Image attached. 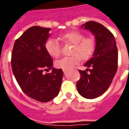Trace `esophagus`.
Instances as JSON below:
<instances>
[{"instance_id":"obj_1","label":"esophagus","mask_w":129,"mask_h":129,"mask_svg":"<svg viewBox=\"0 0 129 129\" xmlns=\"http://www.w3.org/2000/svg\"><path fill=\"white\" fill-rule=\"evenodd\" d=\"M63 72H64V73H66V72H67V70H64V69H63Z\"/></svg>"}]
</instances>
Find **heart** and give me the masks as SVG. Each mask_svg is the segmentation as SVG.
I'll list each match as a JSON object with an SVG mask.
<instances>
[{
	"label": "heart",
	"mask_w": 129,
	"mask_h": 129,
	"mask_svg": "<svg viewBox=\"0 0 129 129\" xmlns=\"http://www.w3.org/2000/svg\"><path fill=\"white\" fill-rule=\"evenodd\" d=\"M60 39L64 44H72L73 47L70 57H64L55 62L57 68L64 70L72 69L79 64L80 60H87L92 56L96 47V42L90 37H85L83 33L73 31L62 34ZM45 49L50 55L54 58H58L62 53V47L57 40L50 39L45 43Z\"/></svg>",
	"instance_id": "b5f03b06"
}]
</instances>
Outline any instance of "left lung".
<instances>
[{
  "mask_svg": "<svg viewBox=\"0 0 129 129\" xmlns=\"http://www.w3.org/2000/svg\"><path fill=\"white\" fill-rule=\"evenodd\" d=\"M82 27L94 34L96 47L93 57L84 65L88 69L79 71L80 78L76 86L82 97L92 99L103 94L111 84L117 70L118 50L114 35L103 25L89 21Z\"/></svg>",
  "mask_w": 129,
  "mask_h": 129,
  "instance_id": "8db88e82",
  "label": "left lung"
}]
</instances>
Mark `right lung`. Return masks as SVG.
<instances>
[{"mask_svg": "<svg viewBox=\"0 0 129 129\" xmlns=\"http://www.w3.org/2000/svg\"><path fill=\"white\" fill-rule=\"evenodd\" d=\"M50 28L33 26L15 40L12 49V72L22 90L30 98L47 102L59 93L63 72L52 68L53 60L45 49ZM53 69L51 73L44 71Z\"/></svg>", "mask_w": 129, "mask_h": 129, "instance_id": "1", "label": "right lung"}]
</instances>
